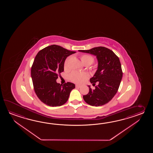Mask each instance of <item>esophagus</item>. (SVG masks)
<instances>
[{
  "label": "esophagus",
  "mask_w": 153,
  "mask_h": 153,
  "mask_svg": "<svg viewBox=\"0 0 153 153\" xmlns=\"http://www.w3.org/2000/svg\"><path fill=\"white\" fill-rule=\"evenodd\" d=\"M75 86H76V88H81V86H80V85H75Z\"/></svg>",
  "instance_id": "34e87169"
}]
</instances>
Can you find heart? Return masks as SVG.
I'll use <instances>...</instances> for the list:
<instances>
[{
  "label": "heart",
  "instance_id": "heart-1",
  "mask_svg": "<svg viewBox=\"0 0 153 153\" xmlns=\"http://www.w3.org/2000/svg\"><path fill=\"white\" fill-rule=\"evenodd\" d=\"M71 59L70 57H68L66 59V60L65 62V68H67L68 65V62L69 59ZM80 59H81V62L84 65H90L94 62V58L92 56H91L90 55H87V54H84L80 56ZM88 77V74L86 72H79L76 71H74L72 72V73L70 74L69 78L71 81L75 82L80 84L81 83L82 81L84 80L85 79H87Z\"/></svg>",
  "mask_w": 153,
  "mask_h": 153
}]
</instances>
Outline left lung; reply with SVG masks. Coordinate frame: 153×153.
Here are the masks:
<instances>
[{
	"label": "left lung",
	"instance_id": "obj_1",
	"mask_svg": "<svg viewBox=\"0 0 153 153\" xmlns=\"http://www.w3.org/2000/svg\"><path fill=\"white\" fill-rule=\"evenodd\" d=\"M79 51L95 56L98 62L97 69L90 79L93 86L96 82L98 85L94 90L88 85L89 92L83 96L84 101L94 107L107 104L117 94L123 77L119 57L113 51L102 46Z\"/></svg>",
	"mask_w": 153,
	"mask_h": 153
}]
</instances>
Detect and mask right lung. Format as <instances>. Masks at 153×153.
<instances>
[{"mask_svg": "<svg viewBox=\"0 0 153 153\" xmlns=\"http://www.w3.org/2000/svg\"><path fill=\"white\" fill-rule=\"evenodd\" d=\"M75 52L52 45L40 50L36 56L31 68L34 91L39 100L50 107L61 106L68 100L74 84L57 83L59 74L64 71L65 59Z\"/></svg>", "mask_w": 153, "mask_h": 153, "instance_id": "add662e5", "label": "right lung"}]
</instances>
